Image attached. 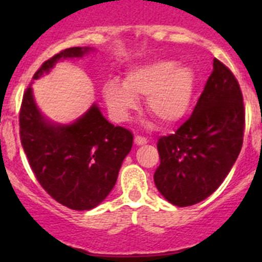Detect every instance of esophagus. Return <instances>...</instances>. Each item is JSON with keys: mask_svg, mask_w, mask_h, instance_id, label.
Returning a JSON list of instances; mask_svg holds the SVG:
<instances>
[{"mask_svg": "<svg viewBox=\"0 0 262 262\" xmlns=\"http://www.w3.org/2000/svg\"><path fill=\"white\" fill-rule=\"evenodd\" d=\"M134 140H135L136 145H144V144H147V143H148L147 139L142 138V136H135V139H134Z\"/></svg>", "mask_w": 262, "mask_h": 262, "instance_id": "esophagus-1", "label": "esophagus"}]
</instances>
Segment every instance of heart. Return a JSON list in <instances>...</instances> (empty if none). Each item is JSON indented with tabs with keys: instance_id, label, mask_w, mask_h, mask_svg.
I'll return each mask as SVG.
<instances>
[{
	"instance_id": "heart-1",
	"label": "heart",
	"mask_w": 262,
	"mask_h": 262,
	"mask_svg": "<svg viewBox=\"0 0 262 262\" xmlns=\"http://www.w3.org/2000/svg\"><path fill=\"white\" fill-rule=\"evenodd\" d=\"M195 89V73L176 60L157 59L126 72L123 84L111 80L103 85L102 96L117 120L128 118L145 97L147 111L164 126H172L185 118Z\"/></svg>"
}]
</instances>
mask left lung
<instances>
[{
    "instance_id": "obj_1",
    "label": "left lung",
    "mask_w": 262,
    "mask_h": 262,
    "mask_svg": "<svg viewBox=\"0 0 262 262\" xmlns=\"http://www.w3.org/2000/svg\"><path fill=\"white\" fill-rule=\"evenodd\" d=\"M244 103L232 72L214 59V68L193 114L174 134L157 142L160 165L154 181L178 207L211 195L242 151Z\"/></svg>"
}]
</instances>
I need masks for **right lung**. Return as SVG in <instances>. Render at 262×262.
I'll return each mask as SVG.
<instances>
[{
    "mask_svg": "<svg viewBox=\"0 0 262 262\" xmlns=\"http://www.w3.org/2000/svg\"><path fill=\"white\" fill-rule=\"evenodd\" d=\"M93 51L67 48L43 62L32 80L48 75L61 60ZM19 134L39 184L53 200L77 211L94 209L113 190L134 140L128 129L111 124L96 102L71 123L53 122L36 105L31 85L23 94Z\"/></svg>",
    "mask_w": 262,
    "mask_h": 262,
    "instance_id": "add662e5",
    "label": "right lung"
}]
</instances>
